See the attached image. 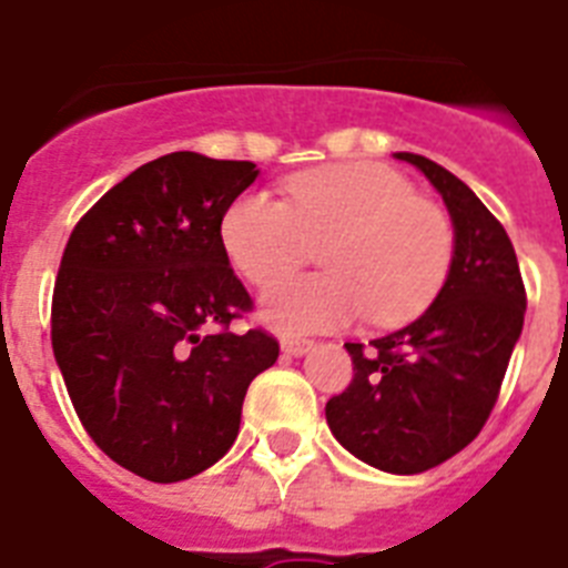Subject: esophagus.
Segmentation results:
<instances>
[{"label":"esophagus","instance_id":"obj_1","mask_svg":"<svg viewBox=\"0 0 568 568\" xmlns=\"http://www.w3.org/2000/svg\"><path fill=\"white\" fill-rule=\"evenodd\" d=\"M312 346H314L312 341H300V337H285L283 341V352L292 357H303Z\"/></svg>","mask_w":568,"mask_h":568}]
</instances>
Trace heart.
I'll return each instance as SVG.
<instances>
[{"instance_id": "obj_1", "label": "heart", "mask_w": 568, "mask_h": 568, "mask_svg": "<svg viewBox=\"0 0 568 568\" xmlns=\"http://www.w3.org/2000/svg\"><path fill=\"white\" fill-rule=\"evenodd\" d=\"M247 283L270 285L324 248L328 275L271 286L260 317L283 335H308L369 317L398 326L430 306L454 262V225L418 199L413 181L373 161L328 164L288 181V202L245 190L219 225Z\"/></svg>"}]
</instances>
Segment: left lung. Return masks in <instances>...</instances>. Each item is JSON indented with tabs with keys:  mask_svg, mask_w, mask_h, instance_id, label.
<instances>
[{
	"mask_svg": "<svg viewBox=\"0 0 568 568\" xmlns=\"http://www.w3.org/2000/svg\"><path fill=\"white\" fill-rule=\"evenodd\" d=\"M427 175L454 222L442 292L409 326L346 343L355 378L328 398L332 436L387 474H422L468 447L497 404L526 317V288L505 227L436 161L395 152Z\"/></svg>",
	"mask_w": 568,
	"mask_h": 568,
	"instance_id": "1",
	"label": "left lung"
}]
</instances>
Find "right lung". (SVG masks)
<instances>
[{"mask_svg":"<svg viewBox=\"0 0 568 568\" xmlns=\"http://www.w3.org/2000/svg\"><path fill=\"white\" fill-rule=\"evenodd\" d=\"M260 175L251 161L170 152L114 184L71 231L51 346L85 433L150 483L216 465L251 381L280 343L262 328L204 335L254 306L219 225Z\"/></svg>","mask_w":568,"mask_h":568,"instance_id":"add662e5","label":"right lung"}]
</instances>
